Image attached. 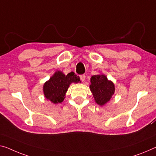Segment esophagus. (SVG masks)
Wrapping results in <instances>:
<instances>
[{
  "mask_svg": "<svg viewBox=\"0 0 156 156\" xmlns=\"http://www.w3.org/2000/svg\"><path fill=\"white\" fill-rule=\"evenodd\" d=\"M80 80H82L83 82H84L85 79V75H84V74H83V75H80Z\"/></svg>",
  "mask_w": 156,
  "mask_h": 156,
  "instance_id": "34e87169",
  "label": "esophagus"
}]
</instances>
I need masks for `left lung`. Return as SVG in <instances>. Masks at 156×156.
I'll return each mask as SVG.
<instances>
[{"mask_svg":"<svg viewBox=\"0 0 156 156\" xmlns=\"http://www.w3.org/2000/svg\"><path fill=\"white\" fill-rule=\"evenodd\" d=\"M90 89L95 102L99 106H104L108 103L115 90L114 83L109 80L104 74L92 76L90 78Z\"/></svg>","mask_w":156,"mask_h":156,"instance_id":"left-lung-1","label":"left lung"}]
</instances>
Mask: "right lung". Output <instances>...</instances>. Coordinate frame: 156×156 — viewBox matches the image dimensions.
Here are the masks:
<instances>
[{
    "label": "right lung",
    "instance_id": "obj_1",
    "mask_svg": "<svg viewBox=\"0 0 156 156\" xmlns=\"http://www.w3.org/2000/svg\"><path fill=\"white\" fill-rule=\"evenodd\" d=\"M80 79L71 72L65 75L62 71H57L48 81L44 83L43 90L44 97L52 104L62 103L66 93L72 83H78Z\"/></svg>",
    "mask_w": 156,
    "mask_h": 156
}]
</instances>
